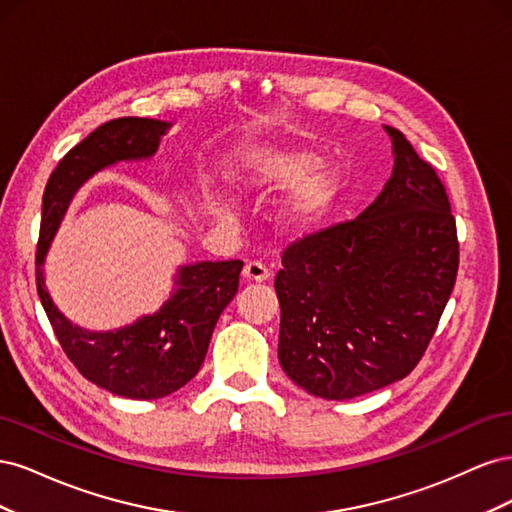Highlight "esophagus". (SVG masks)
Returning a JSON list of instances; mask_svg holds the SVG:
<instances>
[{"label":"esophagus","mask_w":512,"mask_h":512,"mask_svg":"<svg viewBox=\"0 0 512 512\" xmlns=\"http://www.w3.org/2000/svg\"><path fill=\"white\" fill-rule=\"evenodd\" d=\"M243 277L247 282H265L271 277V271L265 265H262V262L252 260L243 267Z\"/></svg>","instance_id":"obj_1"}]
</instances>
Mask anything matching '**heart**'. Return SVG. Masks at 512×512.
Returning <instances> with one entry per match:
<instances>
[{
  "label": "heart",
  "instance_id": "obj_1",
  "mask_svg": "<svg viewBox=\"0 0 512 512\" xmlns=\"http://www.w3.org/2000/svg\"><path fill=\"white\" fill-rule=\"evenodd\" d=\"M320 167L316 153L290 149L260 158L252 170L254 188L277 194L294 190L280 211V224L292 235H305L327 218L339 194V173L335 168Z\"/></svg>",
  "mask_w": 512,
  "mask_h": 512
}]
</instances>
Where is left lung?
Masks as SVG:
<instances>
[{"mask_svg": "<svg viewBox=\"0 0 512 512\" xmlns=\"http://www.w3.org/2000/svg\"><path fill=\"white\" fill-rule=\"evenodd\" d=\"M384 130L395 164L378 198L356 220L290 245L275 275L280 365L324 399L406 378L455 286L459 243L444 185L404 134Z\"/></svg>", "mask_w": 512, "mask_h": 512, "instance_id": "1", "label": "left lung"}]
</instances>
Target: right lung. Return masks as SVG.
Returning a JSON list of instances; mask_svg holds the SVG:
<instances>
[{"mask_svg":"<svg viewBox=\"0 0 512 512\" xmlns=\"http://www.w3.org/2000/svg\"><path fill=\"white\" fill-rule=\"evenodd\" d=\"M170 126L173 123L143 117L102 123L59 160L42 196L36 286L44 312L74 367L100 389L128 399L166 397L198 374L215 322L235 299L243 262L205 260L179 267L175 290L158 312L115 331H89L72 324L46 290L42 265L81 185L117 162L149 160Z\"/></svg>","mask_w":512,"mask_h":512,"instance_id":"right-lung-1","label":"right lung"}]
</instances>
